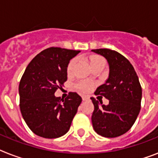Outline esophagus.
<instances>
[{
  "instance_id": "34e87169",
  "label": "esophagus",
  "mask_w": 158,
  "mask_h": 158,
  "mask_svg": "<svg viewBox=\"0 0 158 158\" xmlns=\"http://www.w3.org/2000/svg\"><path fill=\"white\" fill-rule=\"evenodd\" d=\"M82 99H83V101H87V100H89V98L88 96H83L82 97Z\"/></svg>"
}]
</instances>
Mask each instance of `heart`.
<instances>
[{"mask_svg": "<svg viewBox=\"0 0 158 158\" xmlns=\"http://www.w3.org/2000/svg\"><path fill=\"white\" fill-rule=\"evenodd\" d=\"M77 61H78L77 58H74L69 61V63L68 64V66H67L68 74H72L73 73L74 67L77 64ZM90 64H91V66H93L94 64H103V65H105V60L101 56H94L90 60ZM76 88L82 93H88L93 88V84L91 83H89V81H86V80H81V81L77 83Z\"/></svg>", "mask_w": 158, "mask_h": 158, "instance_id": "heart-1", "label": "heart"}]
</instances>
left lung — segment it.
Segmentation results:
<instances>
[{
    "mask_svg": "<svg viewBox=\"0 0 158 158\" xmlns=\"http://www.w3.org/2000/svg\"><path fill=\"white\" fill-rule=\"evenodd\" d=\"M92 52L105 57L109 64L108 79L94 93L105 97L109 104L103 105L100 100L99 104L91 98L93 127L103 137H118L132 127L139 114L142 88L134 67L124 56L106 48Z\"/></svg>",
    "mask_w": 158,
    "mask_h": 158,
    "instance_id": "left-lung-1",
    "label": "left lung"
}]
</instances>
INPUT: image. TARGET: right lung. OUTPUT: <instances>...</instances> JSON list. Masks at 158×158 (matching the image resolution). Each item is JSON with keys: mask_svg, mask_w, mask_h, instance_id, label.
<instances>
[{"mask_svg": "<svg viewBox=\"0 0 158 158\" xmlns=\"http://www.w3.org/2000/svg\"><path fill=\"white\" fill-rule=\"evenodd\" d=\"M80 51L50 48L28 64L19 86V107L23 120L35 135L56 139L65 135L82 102L76 93L66 98L55 96L67 80L69 60Z\"/></svg>", "mask_w": 158, "mask_h": 158, "instance_id": "right-lung-1", "label": "right lung"}]
</instances>
